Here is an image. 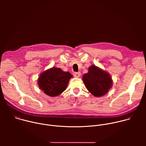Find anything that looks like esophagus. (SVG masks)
I'll return each mask as SVG.
<instances>
[{
    "label": "esophagus",
    "mask_w": 146,
    "mask_h": 146,
    "mask_svg": "<svg viewBox=\"0 0 146 146\" xmlns=\"http://www.w3.org/2000/svg\"><path fill=\"white\" fill-rule=\"evenodd\" d=\"M81 76V73L80 72H76L74 73V76L75 77H80Z\"/></svg>",
    "instance_id": "34e87169"
}]
</instances>
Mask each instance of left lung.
<instances>
[{
    "label": "left lung",
    "instance_id": "1",
    "mask_svg": "<svg viewBox=\"0 0 146 146\" xmlns=\"http://www.w3.org/2000/svg\"><path fill=\"white\" fill-rule=\"evenodd\" d=\"M82 81L90 92L96 97L105 95L113 85L110 74L94 65L83 75Z\"/></svg>",
    "mask_w": 146,
    "mask_h": 146
}]
</instances>
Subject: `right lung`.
<instances>
[{
	"label": "right lung",
	"mask_w": 146,
	"mask_h": 146,
	"mask_svg": "<svg viewBox=\"0 0 146 146\" xmlns=\"http://www.w3.org/2000/svg\"><path fill=\"white\" fill-rule=\"evenodd\" d=\"M73 76L69 72L53 67L40 74L38 86L46 95L54 97L63 92L67 88L69 80Z\"/></svg>",
	"instance_id": "obj_1"
}]
</instances>
